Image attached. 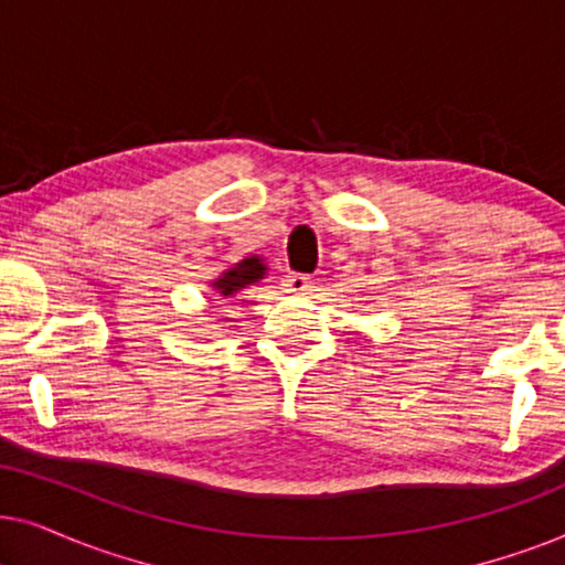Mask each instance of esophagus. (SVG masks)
Wrapping results in <instances>:
<instances>
[{"label": "esophagus", "instance_id": "esophagus-1", "mask_svg": "<svg viewBox=\"0 0 565 565\" xmlns=\"http://www.w3.org/2000/svg\"><path fill=\"white\" fill-rule=\"evenodd\" d=\"M282 288L288 290V292H296V296H300V292H308L313 288V282H311V277L308 275H300V273H288V275H282Z\"/></svg>", "mask_w": 565, "mask_h": 565}]
</instances>
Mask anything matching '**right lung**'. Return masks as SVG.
<instances>
[{"instance_id": "1", "label": "right lung", "mask_w": 565, "mask_h": 565, "mask_svg": "<svg viewBox=\"0 0 565 565\" xmlns=\"http://www.w3.org/2000/svg\"><path fill=\"white\" fill-rule=\"evenodd\" d=\"M265 273H267L265 262H262L257 254H254V257H246L242 262H236L234 267H228L226 273H221L218 280H213L211 285L215 290H218V296L228 298V296H236V292L246 288V285L259 282L262 277H265Z\"/></svg>"}]
</instances>
